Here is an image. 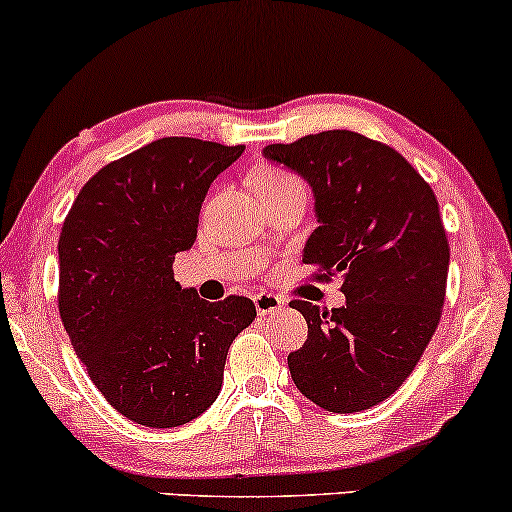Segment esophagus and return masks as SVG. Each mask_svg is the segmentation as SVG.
I'll return each mask as SVG.
<instances>
[{
    "instance_id": "obj_1",
    "label": "esophagus",
    "mask_w": 512,
    "mask_h": 512,
    "mask_svg": "<svg viewBox=\"0 0 512 512\" xmlns=\"http://www.w3.org/2000/svg\"><path fill=\"white\" fill-rule=\"evenodd\" d=\"M254 304H256V312L263 317V314L280 312V309H283L285 300H280L278 295H271V292H261V295L254 297Z\"/></svg>"
}]
</instances>
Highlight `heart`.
<instances>
[{
  "label": "heart",
  "instance_id": "obj_1",
  "mask_svg": "<svg viewBox=\"0 0 512 512\" xmlns=\"http://www.w3.org/2000/svg\"><path fill=\"white\" fill-rule=\"evenodd\" d=\"M254 186L261 193H271V191H280V188L302 186V183L283 169H258L254 174Z\"/></svg>",
  "mask_w": 512,
  "mask_h": 512
}]
</instances>
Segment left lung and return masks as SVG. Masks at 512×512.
Here are the masks:
<instances>
[{"instance_id":"obj_1","label":"left lung","mask_w":512,"mask_h":512,"mask_svg":"<svg viewBox=\"0 0 512 512\" xmlns=\"http://www.w3.org/2000/svg\"><path fill=\"white\" fill-rule=\"evenodd\" d=\"M263 154L312 186L319 227L302 261L317 283L341 278L346 295L331 312L290 302L309 329L287 355L292 380L326 411L370 409L406 382L440 324L450 241L438 198L396 149L360 132L324 130Z\"/></svg>"}]
</instances>
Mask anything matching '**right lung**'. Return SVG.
I'll return each instance as SVG.
<instances>
[{
    "label": "right lung",
    "instance_id": "add662e5",
    "mask_svg": "<svg viewBox=\"0 0 512 512\" xmlns=\"http://www.w3.org/2000/svg\"><path fill=\"white\" fill-rule=\"evenodd\" d=\"M241 152L149 142L96 171L62 225L60 319L103 399L140 426L176 428L208 409L229 346L256 319L249 297L205 302L174 280L210 183Z\"/></svg>",
    "mask_w": 512,
    "mask_h": 512
}]
</instances>
